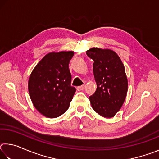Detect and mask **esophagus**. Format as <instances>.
<instances>
[{
  "instance_id": "esophagus-1",
  "label": "esophagus",
  "mask_w": 159,
  "mask_h": 159,
  "mask_svg": "<svg viewBox=\"0 0 159 159\" xmlns=\"http://www.w3.org/2000/svg\"><path fill=\"white\" fill-rule=\"evenodd\" d=\"M84 88H85V85H80V86H79V87H77L76 89H77V90L80 91V90H83Z\"/></svg>"
}]
</instances>
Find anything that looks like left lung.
<instances>
[{
	"label": "left lung",
	"mask_w": 159,
	"mask_h": 159,
	"mask_svg": "<svg viewBox=\"0 0 159 159\" xmlns=\"http://www.w3.org/2000/svg\"><path fill=\"white\" fill-rule=\"evenodd\" d=\"M86 54L94 61L97 89L89 97L93 109L102 116L112 118L121 108L128 92L125 67L114 51L92 48Z\"/></svg>",
	"instance_id": "1"
}]
</instances>
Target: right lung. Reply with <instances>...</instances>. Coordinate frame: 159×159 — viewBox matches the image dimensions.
Wrapping results in <instances>:
<instances>
[{
  "instance_id": "obj_1",
  "label": "right lung",
  "mask_w": 159,
  "mask_h": 159,
  "mask_svg": "<svg viewBox=\"0 0 159 159\" xmlns=\"http://www.w3.org/2000/svg\"><path fill=\"white\" fill-rule=\"evenodd\" d=\"M73 51L47 54L29 76L28 89L34 106L48 118H57L69 109L76 88L69 69Z\"/></svg>"
}]
</instances>
